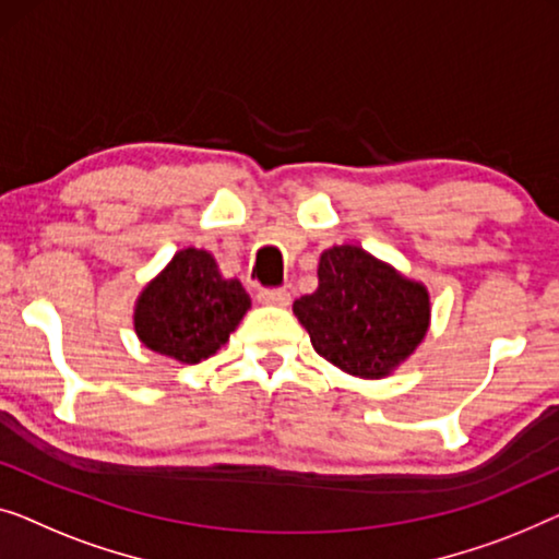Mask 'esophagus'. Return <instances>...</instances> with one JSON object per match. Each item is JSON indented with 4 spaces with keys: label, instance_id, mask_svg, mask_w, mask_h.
<instances>
[{
    "label": "esophagus",
    "instance_id": "esophagus-1",
    "mask_svg": "<svg viewBox=\"0 0 559 559\" xmlns=\"http://www.w3.org/2000/svg\"><path fill=\"white\" fill-rule=\"evenodd\" d=\"M258 301L269 306H288L290 294L288 288H263L261 294H258Z\"/></svg>",
    "mask_w": 559,
    "mask_h": 559
}]
</instances>
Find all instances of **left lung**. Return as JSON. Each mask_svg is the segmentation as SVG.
<instances>
[{"label": "left lung", "instance_id": "8db88e82", "mask_svg": "<svg viewBox=\"0 0 559 559\" xmlns=\"http://www.w3.org/2000/svg\"><path fill=\"white\" fill-rule=\"evenodd\" d=\"M294 313L326 361L380 380L418 349L430 324V296L367 250L334 246L319 258V288L296 298Z\"/></svg>", "mask_w": 559, "mask_h": 559}]
</instances>
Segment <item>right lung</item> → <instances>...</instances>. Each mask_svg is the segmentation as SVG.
Masks as SVG:
<instances>
[{"label":"right lung","mask_w":559,"mask_h":559,"mask_svg":"<svg viewBox=\"0 0 559 559\" xmlns=\"http://www.w3.org/2000/svg\"><path fill=\"white\" fill-rule=\"evenodd\" d=\"M248 309L238 278H223L207 250L185 248L141 290L133 329L152 352L198 365L230 340Z\"/></svg>","instance_id":"right-lung-1"}]
</instances>
